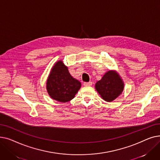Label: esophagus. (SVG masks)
Listing matches in <instances>:
<instances>
[{"label":"esophagus","mask_w":160,"mask_h":160,"mask_svg":"<svg viewBox=\"0 0 160 160\" xmlns=\"http://www.w3.org/2000/svg\"><path fill=\"white\" fill-rule=\"evenodd\" d=\"M93 84V83L92 82H84L83 83V86H91Z\"/></svg>","instance_id":"1"}]
</instances>
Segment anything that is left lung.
Here are the masks:
<instances>
[{"label": "left lung", "instance_id": "8db88e82", "mask_svg": "<svg viewBox=\"0 0 160 160\" xmlns=\"http://www.w3.org/2000/svg\"><path fill=\"white\" fill-rule=\"evenodd\" d=\"M95 89L104 100L112 102L122 93L124 83L116 71H109L95 83Z\"/></svg>", "mask_w": 160, "mask_h": 160}]
</instances>
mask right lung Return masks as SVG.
Returning a JSON list of instances; mask_svg holds the SVG:
<instances>
[{
	"instance_id": "right-lung-1",
	"label": "right lung",
	"mask_w": 160,
	"mask_h": 160,
	"mask_svg": "<svg viewBox=\"0 0 160 160\" xmlns=\"http://www.w3.org/2000/svg\"><path fill=\"white\" fill-rule=\"evenodd\" d=\"M81 87V83L74 78L62 60L57 62L47 80V90L52 99L60 102L71 100Z\"/></svg>"
}]
</instances>
